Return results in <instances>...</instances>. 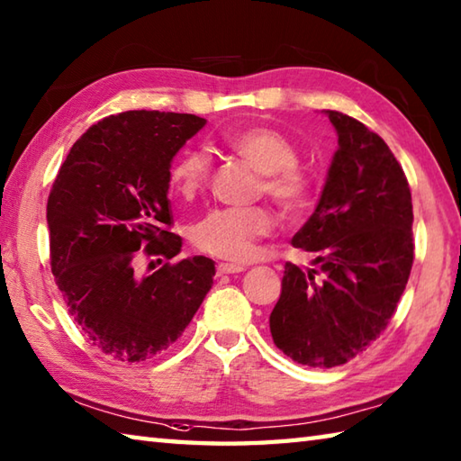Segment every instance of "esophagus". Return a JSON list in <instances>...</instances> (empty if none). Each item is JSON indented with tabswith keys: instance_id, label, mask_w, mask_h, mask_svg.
<instances>
[{
	"instance_id": "obj_1",
	"label": "esophagus",
	"mask_w": 461,
	"mask_h": 461,
	"mask_svg": "<svg viewBox=\"0 0 461 461\" xmlns=\"http://www.w3.org/2000/svg\"><path fill=\"white\" fill-rule=\"evenodd\" d=\"M242 271H245V267L234 265V263H219V267H216V273L219 275H234Z\"/></svg>"
}]
</instances>
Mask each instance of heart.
Here are the masks:
<instances>
[{"mask_svg": "<svg viewBox=\"0 0 461 461\" xmlns=\"http://www.w3.org/2000/svg\"><path fill=\"white\" fill-rule=\"evenodd\" d=\"M224 146L265 175V193L283 212L297 214L305 206L309 185L297 168L299 150L279 130L267 126L239 130L224 138ZM208 175L211 162L206 154L188 150L172 164L168 180L180 198L190 201L203 193ZM271 230L273 214L267 208H214L194 224L190 239L203 253L229 260H245L255 253L257 240Z\"/></svg>", "mask_w": 461, "mask_h": 461, "instance_id": "b5f03b06", "label": "heart"}]
</instances>
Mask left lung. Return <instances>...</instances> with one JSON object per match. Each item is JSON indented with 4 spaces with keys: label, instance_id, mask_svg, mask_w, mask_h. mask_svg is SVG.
Instances as JSON below:
<instances>
[{
    "label": "left lung",
    "instance_id": "obj_1",
    "mask_svg": "<svg viewBox=\"0 0 461 461\" xmlns=\"http://www.w3.org/2000/svg\"><path fill=\"white\" fill-rule=\"evenodd\" d=\"M323 112L339 146L315 212L293 237L319 267L285 265L268 319L275 345L309 367L366 351L385 331L413 265L411 193L393 152L359 120Z\"/></svg>",
    "mask_w": 461,
    "mask_h": 461
}]
</instances>
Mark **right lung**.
<instances>
[{"mask_svg": "<svg viewBox=\"0 0 461 461\" xmlns=\"http://www.w3.org/2000/svg\"><path fill=\"white\" fill-rule=\"evenodd\" d=\"M204 124L201 116L158 110L104 118L72 146L51 186V273L69 315L116 361L167 351L212 286L214 260L206 257L136 273L142 255L180 253L182 239L164 229L172 224L168 172Z\"/></svg>", "mask_w": 461, "mask_h": 461, "instance_id": "right-lung-1", "label": "right lung"}]
</instances>
